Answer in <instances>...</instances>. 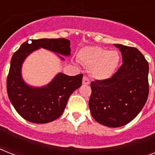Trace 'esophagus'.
I'll return each mask as SVG.
<instances>
[{"label":"esophagus","mask_w":155,"mask_h":155,"mask_svg":"<svg viewBox=\"0 0 155 155\" xmlns=\"http://www.w3.org/2000/svg\"><path fill=\"white\" fill-rule=\"evenodd\" d=\"M82 83H83V84H84V85H88V84H90L89 79H88V78H87V76H84V77L83 78Z\"/></svg>","instance_id":"esophagus-1"}]
</instances>
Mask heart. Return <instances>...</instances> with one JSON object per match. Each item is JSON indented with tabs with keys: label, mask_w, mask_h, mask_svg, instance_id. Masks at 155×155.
Wrapping results in <instances>:
<instances>
[{
	"label": "heart",
	"mask_w": 155,
	"mask_h": 155,
	"mask_svg": "<svg viewBox=\"0 0 155 155\" xmlns=\"http://www.w3.org/2000/svg\"><path fill=\"white\" fill-rule=\"evenodd\" d=\"M80 60L88 69L95 79L105 80L110 79L120 63V54L117 51H108L100 47H87L79 53Z\"/></svg>",
	"instance_id": "obj_1"
}]
</instances>
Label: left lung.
I'll return each instance as SVG.
<instances>
[{"mask_svg":"<svg viewBox=\"0 0 155 155\" xmlns=\"http://www.w3.org/2000/svg\"><path fill=\"white\" fill-rule=\"evenodd\" d=\"M123 64L108 80L91 83L89 108L92 117L108 127H120L141 112L149 94V64L135 47L114 44Z\"/></svg>","mask_w":155,"mask_h":155,"instance_id":"8db88e82","label":"left lung"}]
</instances>
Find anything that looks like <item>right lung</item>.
<instances>
[{"label":"right lung","instance_id":"add662e5","mask_svg":"<svg viewBox=\"0 0 155 155\" xmlns=\"http://www.w3.org/2000/svg\"><path fill=\"white\" fill-rule=\"evenodd\" d=\"M28 41L21 44L11 58L7 77L8 99L16 111L25 120L36 124H44L56 120L65 109L73 92L82 85L83 74L69 76L58 73L48 84L43 87H32L21 76L23 62L29 54L39 48L48 50L61 60L63 56L71 54L70 41L65 38H41Z\"/></svg>","mask_w":155,"mask_h":155}]
</instances>
